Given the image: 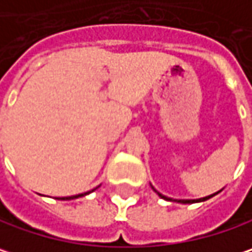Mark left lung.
<instances>
[{
  "label": "left lung",
  "instance_id": "left-lung-1",
  "mask_svg": "<svg viewBox=\"0 0 252 252\" xmlns=\"http://www.w3.org/2000/svg\"><path fill=\"white\" fill-rule=\"evenodd\" d=\"M151 187H152V185H151ZM152 189L155 190V192H156V193H158V195H159V196H160V198H162V199H166V201H176V202H181V204H193V202H204V201H207V199H209V198L215 196L217 193H220V192L222 190V189H221V190H218V192H215V193H212V195H208V196H205V198H199V199H172V198H168V196L162 195L160 192H158V190L153 188V187H152Z\"/></svg>",
  "mask_w": 252,
  "mask_h": 252
}]
</instances>
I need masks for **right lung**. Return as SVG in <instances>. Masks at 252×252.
Segmentation results:
<instances>
[{
    "instance_id": "add662e5",
    "label": "right lung",
    "mask_w": 252,
    "mask_h": 252,
    "mask_svg": "<svg viewBox=\"0 0 252 252\" xmlns=\"http://www.w3.org/2000/svg\"><path fill=\"white\" fill-rule=\"evenodd\" d=\"M94 189H93V190H94ZM93 190H89V192H86V193H80V195H74V196H64V198H57V199H62V201H70V199H76V198H80V196H84V195H89V193H90V192H93Z\"/></svg>"
}]
</instances>
